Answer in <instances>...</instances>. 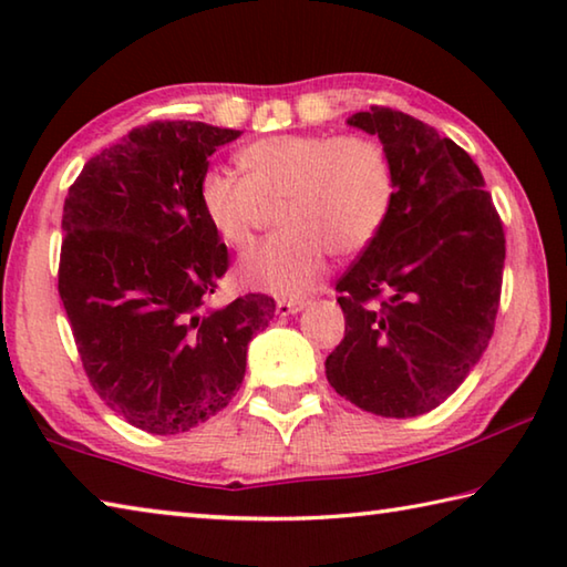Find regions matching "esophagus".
<instances>
[{"mask_svg": "<svg viewBox=\"0 0 567 567\" xmlns=\"http://www.w3.org/2000/svg\"><path fill=\"white\" fill-rule=\"evenodd\" d=\"M305 300H277V315H295V312H300V310H305Z\"/></svg>", "mask_w": 567, "mask_h": 567, "instance_id": "1", "label": "esophagus"}]
</instances>
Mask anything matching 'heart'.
Masks as SVG:
<instances>
[{
	"mask_svg": "<svg viewBox=\"0 0 567 567\" xmlns=\"http://www.w3.org/2000/svg\"><path fill=\"white\" fill-rule=\"evenodd\" d=\"M239 179L207 169L197 182L205 223L227 247L252 243L265 207L277 233L239 260V280L277 297L312 290L328 252L352 257L385 227L395 172L375 140L358 134H275L237 152Z\"/></svg>",
	"mask_w": 567,
	"mask_h": 567,
	"instance_id": "obj_1",
	"label": "heart"
}]
</instances>
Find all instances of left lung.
<instances>
[{"label":"left lung","instance_id":"1","mask_svg":"<svg viewBox=\"0 0 567 567\" xmlns=\"http://www.w3.org/2000/svg\"><path fill=\"white\" fill-rule=\"evenodd\" d=\"M348 122L380 137L395 203L334 285L344 338L324 372L364 412L425 415L463 385L493 338L503 219L473 157L430 124L378 104Z\"/></svg>","mask_w":567,"mask_h":567}]
</instances>
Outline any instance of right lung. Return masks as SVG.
I'll return each instance as SVG.
<instances>
[{
    "label": "right lung",
    "mask_w": 567,
    "mask_h": 567,
    "mask_svg": "<svg viewBox=\"0 0 567 567\" xmlns=\"http://www.w3.org/2000/svg\"><path fill=\"white\" fill-rule=\"evenodd\" d=\"M237 130L157 120L92 157L66 192L60 297L94 392L130 425L177 435L217 415L245 378L270 295L207 310L229 267L197 182Z\"/></svg>",
    "instance_id": "1"
}]
</instances>
